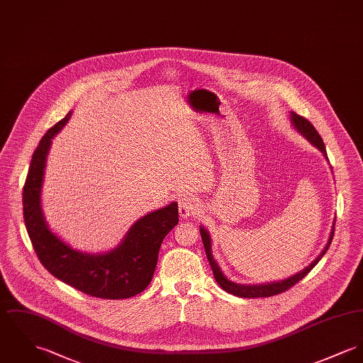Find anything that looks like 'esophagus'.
<instances>
[{"label": "esophagus", "instance_id": "1", "mask_svg": "<svg viewBox=\"0 0 363 363\" xmlns=\"http://www.w3.org/2000/svg\"><path fill=\"white\" fill-rule=\"evenodd\" d=\"M199 209V205L190 195H183L179 198V213L180 218H187L195 215Z\"/></svg>", "mask_w": 363, "mask_h": 363}]
</instances>
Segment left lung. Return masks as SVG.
<instances>
[{"label": "left lung", "mask_w": 363, "mask_h": 363, "mask_svg": "<svg viewBox=\"0 0 363 363\" xmlns=\"http://www.w3.org/2000/svg\"><path fill=\"white\" fill-rule=\"evenodd\" d=\"M290 123L291 126L303 136L306 138L311 145H315L322 154L323 157L328 160V154H326V148L323 145V140L322 138L319 136V133L316 132L313 123L306 120L304 117H300L298 114H296L294 111H290ZM199 233H201V238L203 242V246H205V252H206V257L209 260V264L212 267V271H213V275H215V279L220 285V288L223 290H225L227 293H231L234 296H238V297H245V298H255V297H269V296H275V294H279L285 290L289 289L293 285H296L298 281H301L313 268H314L318 262L323 257V255L328 252L332 240H333V234H335V221H333V225H332V231H330V235H329V240L328 243L325 245V247L322 249V252L318 255V257L315 259L313 263H310L308 266L306 267L304 269L298 271L297 274L291 275L286 279H282V281H277V282H268V284H260V285H241V284H235L233 281H230L224 274L223 271L220 269L216 260L213 259L212 256V240H211V235L208 233V230L205 227H199Z\"/></svg>", "instance_id": "1"}]
</instances>
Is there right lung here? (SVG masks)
<instances>
[{
	"label": "right lung",
	"mask_w": 363,
	"mask_h": 363,
	"mask_svg": "<svg viewBox=\"0 0 363 363\" xmlns=\"http://www.w3.org/2000/svg\"><path fill=\"white\" fill-rule=\"evenodd\" d=\"M72 111L53 125L33 154L23 187V215L33 247L49 272L75 289L108 300L129 298L152 279L161 243L179 223L177 202L138 218L111 250L86 253L50 231L41 205V189L52 139L69 122Z\"/></svg>",
	"instance_id": "obj_1"
}]
</instances>
